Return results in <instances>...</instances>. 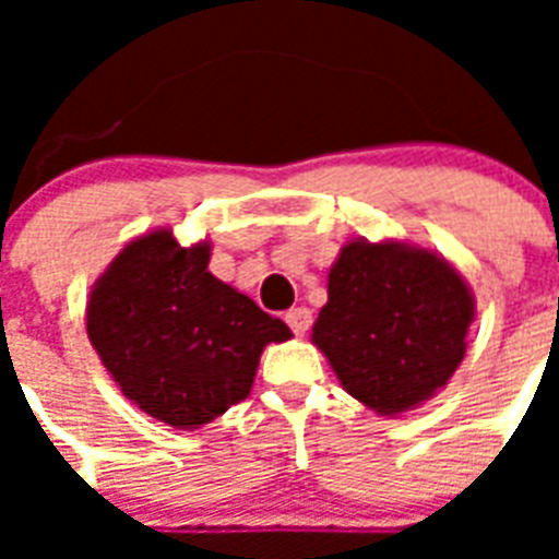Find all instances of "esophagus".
I'll use <instances>...</instances> for the list:
<instances>
[{
  "label": "esophagus",
  "instance_id": "obj_1",
  "mask_svg": "<svg viewBox=\"0 0 559 559\" xmlns=\"http://www.w3.org/2000/svg\"><path fill=\"white\" fill-rule=\"evenodd\" d=\"M287 324L293 328L296 336H305V333L310 331V324H313V313H310L307 307H293L287 313Z\"/></svg>",
  "mask_w": 559,
  "mask_h": 559
}]
</instances>
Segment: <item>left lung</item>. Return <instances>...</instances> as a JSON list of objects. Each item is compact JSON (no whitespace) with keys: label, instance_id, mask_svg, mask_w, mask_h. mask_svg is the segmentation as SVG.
<instances>
[{"label":"left lung","instance_id":"1","mask_svg":"<svg viewBox=\"0 0 559 559\" xmlns=\"http://www.w3.org/2000/svg\"><path fill=\"white\" fill-rule=\"evenodd\" d=\"M476 298L443 254L366 237L328 272L313 345L342 389L377 415L412 412L450 382L467 354Z\"/></svg>","mask_w":559,"mask_h":559}]
</instances>
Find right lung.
I'll return each instance as SVG.
<instances>
[{
  "mask_svg": "<svg viewBox=\"0 0 559 559\" xmlns=\"http://www.w3.org/2000/svg\"><path fill=\"white\" fill-rule=\"evenodd\" d=\"M211 243L170 228L135 237L92 284L86 333L130 403L174 429H200L249 397L270 342L293 333L209 272Z\"/></svg>",
  "mask_w": 559,
  "mask_h": 559,
  "instance_id": "1",
  "label": "right lung"
}]
</instances>
